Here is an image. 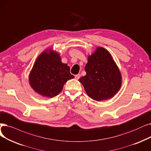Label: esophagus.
I'll return each instance as SVG.
<instances>
[{"instance_id": "obj_1", "label": "esophagus", "mask_w": 151, "mask_h": 151, "mask_svg": "<svg viewBox=\"0 0 151 151\" xmlns=\"http://www.w3.org/2000/svg\"><path fill=\"white\" fill-rule=\"evenodd\" d=\"M75 78L76 80H78V79H79V78H80V74L76 75L75 76Z\"/></svg>"}]
</instances>
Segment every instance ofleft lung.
Returning a JSON list of instances; mask_svg holds the SVG:
<instances>
[{"label": "left lung", "instance_id": "obj_1", "mask_svg": "<svg viewBox=\"0 0 151 151\" xmlns=\"http://www.w3.org/2000/svg\"><path fill=\"white\" fill-rule=\"evenodd\" d=\"M86 75L79 79L87 94L95 101L112 97L120 88V71L109 52L102 47L88 57L85 66Z\"/></svg>", "mask_w": 151, "mask_h": 151}]
</instances>
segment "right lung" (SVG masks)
Instances as JSON below:
<instances>
[{
  "label": "right lung",
  "instance_id": "1",
  "mask_svg": "<svg viewBox=\"0 0 151 151\" xmlns=\"http://www.w3.org/2000/svg\"><path fill=\"white\" fill-rule=\"evenodd\" d=\"M70 67L61 62L56 52H44L36 59L29 80L31 86L39 94L53 97L62 91L63 85L74 76Z\"/></svg>",
  "mask_w": 151,
  "mask_h": 151
}]
</instances>
